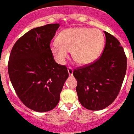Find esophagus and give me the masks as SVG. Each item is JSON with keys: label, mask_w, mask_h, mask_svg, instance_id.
<instances>
[{"label": "esophagus", "mask_w": 134, "mask_h": 134, "mask_svg": "<svg viewBox=\"0 0 134 134\" xmlns=\"http://www.w3.org/2000/svg\"><path fill=\"white\" fill-rule=\"evenodd\" d=\"M67 71H68V73H69V76L73 75V69H72L71 67H68V68H67Z\"/></svg>", "instance_id": "obj_1"}]
</instances>
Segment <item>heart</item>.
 I'll list each match as a JSON object with an SVG mask.
<instances>
[{
    "instance_id": "b5f03b06",
    "label": "heart",
    "mask_w": 134,
    "mask_h": 134,
    "mask_svg": "<svg viewBox=\"0 0 134 134\" xmlns=\"http://www.w3.org/2000/svg\"><path fill=\"white\" fill-rule=\"evenodd\" d=\"M104 37L99 30L75 27L61 31L57 42L51 44V51L56 60L65 63L67 51H71V57L81 65H89L99 56L104 46Z\"/></svg>"
}]
</instances>
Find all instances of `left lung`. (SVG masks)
<instances>
[{
    "instance_id": "1",
    "label": "left lung",
    "mask_w": 134,
    "mask_h": 134,
    "mask_svg": "<svg viewBox=\"0 0 134 134\" xmlns=\"http://www.w3.org/2000/svg\"><path fill=\"white\" fill-rule=\"evenodd\" d=\"M104 33L106 45L101 57L73 72L79 100L88 110H102L114 102L127 71V57L120 42L110 33Z\"/></svg>"
}]
</instances>
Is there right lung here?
Listing matches in <instances>:
<instances>
[{
    "label": "right lung",
    "instance_id": "add662e5",
    "mask_svg": "<svg viewBox=\"0 0 134 134\" xmlns=\"http://www.w3.org/2000/svg\"><path fill=\"white\" fill-rule=\"evenodd\" d=\"M58 24L35 28L21 37L12 48L8 62L9 76L16 93L27 106L46 112L57 106L67 68L53 59L51 41Z\"/></svg>",
    "mask_w": 134,
    "mask_h": 134
}]
</instances>
